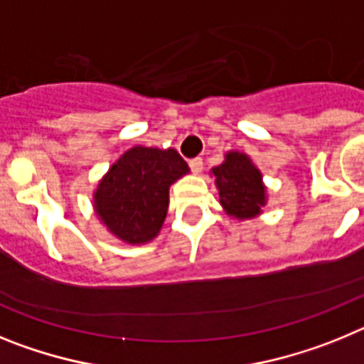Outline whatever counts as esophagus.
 <instances>
[{"mask_svg": "<svg viewBox=\"0 0 364 364\" xmlns=\"http://www.w3.org/2000/svg\"><path fill=\"white\" fill-rule=\"evenodd\" d=\"M202 167H204V162H202V159H193L189 160V169H191L195 175H198V173L202 171Z\"/></svg>", "mask_w": 364, "mask_h": 364, "instance_id": "esophagus-1", "label": "esophagus"}]
</instances>
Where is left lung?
Instances as JSON below:
<instances>
[{"instance_id": "obj_1", "label": "left lung", "mask_w": 364, "mask_h": 364, "mask_svg": "<svg viewBox=\"0 0 364 364\" xmlns=\"http://www.w3.org/2000/svg\"><path fill=\"white\" fill-rule=\"evenodd\" d=\"M218 197L224 210L237 218H252L264 205V186L252 160L242 153L226 154L220 166L213 167Z\"/></svg>"}]
</instances>
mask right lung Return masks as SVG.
<instances>
[{
  "instance_id": "obj_1",
  "label": "right lung",
  "mask_w": 364,
  "mask_h": 364,
  "mask_svg": "<svg viewBox=\"0 0 364 364\" xmlns=\"http://www.w3.org/2000/svg\"><path fill=\"white\" fill-rule=\"evenodd\" d=\"M188 173L175 149L133 147L109 169L96 189V213L122 240L156 237L169 205V186Z\"/></svg>"
}]
</instances>
